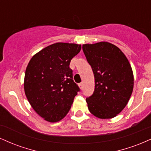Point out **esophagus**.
<instances>
[{"mask_svg": "<svg viewBox=\"0 0 151 151\" xmlns=\"http://www.w3.org/2000/svg\"><path fill=\"white\" fill-rule=\"evenodd\" d=\"M79 88H80V89H83V83L82 82L80 83V84H79Z\"/></svg>", "mask_w": 151, "mask_h": 151, "instance_id": "obj_1", "label": "esophagus"}]
</instances>
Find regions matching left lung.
Here are the masks:
<instances>
[{"label": "left lung", "mask_w": 151, "mask_h": 151, "mask_svg": "<svg viewBox=\"0 0 151 151\" xmlns=\"http://www.w3.org/2000/svg\"><path fill=\"white\" fill-rule=\"evenodd\" d=\"M82 49L95 79L93 93L86 99L88 109L99 119H112L125 108L133 92L131 66L124 52L111 43L84 44Z\"/></svg>", "instance_id": "obj_1"}]
</instances>
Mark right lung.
Masks as SVG:
<instances>
[{"mask_svg":"<svg viewBox=\"0 0 151 151\" xmlns=\"http://www.w3.org/2000/svg\"><path fill=\"white\" fill-rule=\"evenodd\" d=\"M81 49V45L74 43H55L33 55L27 66L26 97L35 111L48 122L65 118L79 91L70 64Z\"/></svg>","mask_w":151,"mask_h":151,"instance_id":"right-lung-1","label":"right lung"}]
</instances>
